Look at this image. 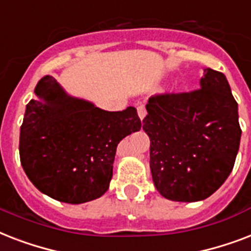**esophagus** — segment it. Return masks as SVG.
Listing matches in <instances>:
<instances>
[{"mask_svg":"<svg viewBox=\"0 0 251 251\" xmlns=\"http://www.w3.org/2000/svg\"><path fill=\"white\" fill-rule=\"evenodd\" d=\"M137 110H138V116H139V118L143 120V118L146 117V114H147V110H146L145 105H139L137 108Z\"/></svg>","mask_w":251,"mask_h":251,"instance_id":"34e87169","label":"esophagus"}]
</instances>
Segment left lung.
<instances>
[{"label": "left lung", "instance_id": "8db88e82", "mask_svg": "<svg viewBox=\"0 0 251 251\" xmlns=\"http://www.w3.org/2000/svg\"><path fill=\"white\" fill-rule=\"evenodd\" d=\"M146 109L143 129L157 191L176 202L214 194L233 169L241 138L237 101L226 75L206 69L199 88L153 95Z\"/></svg>", "mask_w": 251, "mask_h": 251}]
</instances>
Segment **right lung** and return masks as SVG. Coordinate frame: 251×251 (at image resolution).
I'll return each instance as SVG.
<instances>
[{"instance_id":"add662e5","label":"right lung","mask_w":251,"mask_h":251,"mask_svg":"<svg viewBox=\"0 0 251 251\" xmlns=\"http://www.w3.org/2000/svg\"><path fill=\"white\" fill-rule=\"evenodd\" d=\"M25 106L19 156L29 181L60 202L84 203L101 197L113 176L118 143L141 130L137 109L106 112L70 98L50 75Z\"/></svg>"}]
</instances>
